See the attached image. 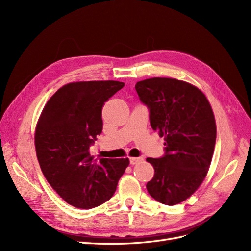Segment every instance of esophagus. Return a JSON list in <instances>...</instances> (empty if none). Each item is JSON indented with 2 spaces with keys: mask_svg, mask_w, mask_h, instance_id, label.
Wrapping results in <instances>:
<instances>
[{
  "mask_svg": "<svg viewBox=\"0 0 251 251\" xmlns=\"http://www.w3.org/2000/svg\"><path fill=\"white\" fill-rule=\"evenodd\" d=\"M142 160H143V158H141V157H130V163L132 165L137 164V163L141 162Z\"/></svg>",
  "mask_w": 251,
  "mask_h": 251,
  "instance_id": "34e87169",
  "label": "esophagus"
}]
</instances>
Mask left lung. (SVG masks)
<instances>
[{
    "instance_id": "8db88e82",
    "label": "left lung",
    "mask_w": 251,
    "mask_h": 251,
    "mask_svg": "<svg viewBox=\"0 0 251 251\" xmlns=\"http://www.w3.org/2000/svg\"><path fill=\"white\" fill-rule=\"evenodd\" d=\"M135 89L150 109L151 128L164 137L165 155L147 159L155 170L148 192L162 204H179L208 173L217 136L214 112L202 91L183 80L153 77Z\"/></svg>"
}]
</instances>
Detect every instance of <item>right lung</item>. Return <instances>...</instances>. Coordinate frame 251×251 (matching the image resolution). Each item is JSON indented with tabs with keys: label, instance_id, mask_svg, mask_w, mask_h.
I'll return each instance as SVG.
<instances>
[{
	"label": "right lung",
	"instance_id": "obj_1",
	"mask_svg": "<svg viewBox=\"0 0 251 251\" xmlns=\"http://www.w3.org/2000/svg\"><path fill=\"white\" fill-rule=\"evenodd\" d=\"M125 86L116 80L75 81L45 104L34 133L45 178L68 204L90 209L108 201L130 164L128 158H94L91 143L102 131L105 101Z\"/></svg>",
	"mask_w": 251,
	"mask_h": 251
}]
</instances>
